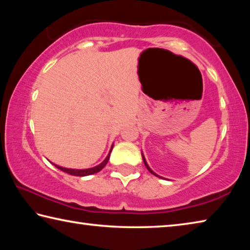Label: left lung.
<instances>
[{
  "instance_id": "8db88e82",
  "label": "left lung",
  "mask_w": 250,
  "mask_h": 250,
  "mask_svg": "<svg viewBox=\"0 0 250 250\" xmlns=\"http://www.w3.org/2000/svg\"><path fill=\"white\" fill-rule=\"evenodd\" d=\"M141 154H142V160H143V162H145V166H146V167L147 168V170H149V172H150V173H152V174H153V175H155V176H158V177H161V179H163V177H162V176H160V175H158V174H156V173H154L153 171H152V170H151V167H150L149 166H147V163H146V158H145V155H143V153H142V152H141Z\"/></svg>"
}]
</instances>
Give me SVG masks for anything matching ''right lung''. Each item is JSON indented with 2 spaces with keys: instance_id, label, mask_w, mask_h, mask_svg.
<instances>
[{
  "instance_id": "1",
  "label": "right lung",
  "mask_w": 250,
  "mask_h": 250,
  "mask_svg": "<svg viewBox=\"0 0 250 250\" xmlns=\"http://www.w3.org/2000/svg\"><path fill=\"white\" fill-rule=\"evenodd\" d=\"M112 147H113V145L111 146V149H110L109 153L107 155V158H105L103 162H101L100 164H98V166H96L94 167H90V168H82V170H78V168H68V167H59L57 166V164L53 163L55 167H56L57 168H59V170H62V172H66L68 173V174L70 175H75V176H87V175H91V174H95V173H98L99 171L103 170V168L104 167L105 164L108 163L109 161V158H110V153H111L112 151Z\"/></svg>"
}]
</instances>
